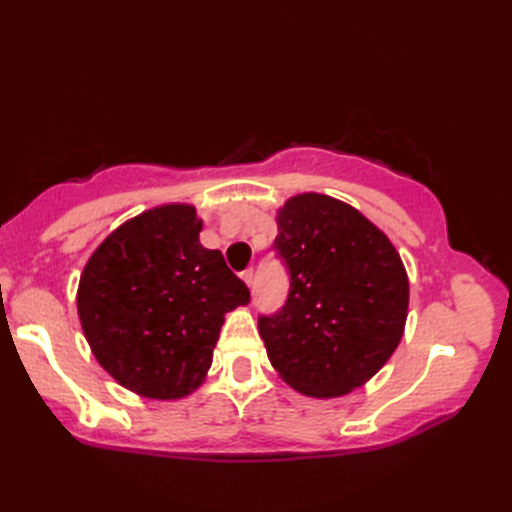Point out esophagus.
Returning a JSON list of instances; mask_svg holds the SVG:
<instances>
[{
	"label": "esophagus",
	"instance_id": "esophagus-1",
	"mask_svg": "<svg viewBox=\"0 0 512 512\" xmlns=\"http://www.w3.org/2000/svg\"><path fill=\"white\" fill-rule=\"evenodd\" d=\"M242 279H244V284H246L248 288H253V281H255V270H253V268L244 270V273H242Z\"/></svg>",
	"mask_w": 512,
	"mask_h": 512
}]
</instances>
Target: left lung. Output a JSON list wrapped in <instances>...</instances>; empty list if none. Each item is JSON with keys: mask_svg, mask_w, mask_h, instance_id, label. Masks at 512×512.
Segmentation results:
<instances>
[{"mask_svg": "<svg viewBox=\"0 0 512 512\" xmlns=\"http://www.w3.org/2000/svg\"><path fill=\"white\" fill-rule=\"evenodd\" d=\"M277 226L290 292L284 308L259 317L270 363L306 396L350 394L402 339L407 270L380 228L330 195H295L279 209Z\"/></svg>", "mask_w": 512, "mask_h": 512, "instance_id": "left-lung-1", "label": "left lung"}]
</instances>
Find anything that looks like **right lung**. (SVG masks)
Wrapping results in <instances>:
<instances>
[{
    "instance_id": "1",
    "label": "right lung",
    "mask_w": 512,
    "mask_h": 512,
    "mask_svg": "<svg viewBox=\"0 0 512 512\" xmlns=\"http://www.w3.org/2000/svg\"><path fill=\"white\" fill-rule=\"evenodd\" d=\"M191 204H162L94 250L76 292L96 361L138 396L176 400L202 385L224 314L250 292L220 250L200 244Z\"/></svg>"
}]
</instances>
